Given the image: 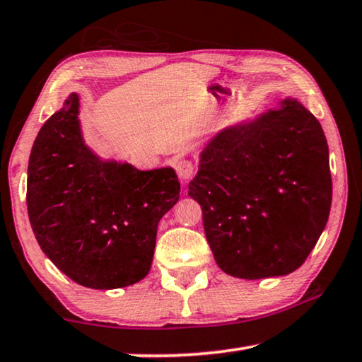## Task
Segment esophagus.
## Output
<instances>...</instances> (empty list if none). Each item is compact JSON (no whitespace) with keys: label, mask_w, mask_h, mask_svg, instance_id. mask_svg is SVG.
<instances>
[{"label":"esophagus","mask_w":362,"mask_h":362,"mask_svg":"<svg viewBox=\"0 0 362 362\" xmlns=\"http://www.w3.org/2000/svg\"><path fill=\"white\" fill-rule=\"evenodd\" d=\"M194 170H196L194 164H193V161H189V159H179V161L175 163V173H177V175H179V179H182V180L192 179Z\"/></svg>","instance_id":"34e87169"}]
</instances>
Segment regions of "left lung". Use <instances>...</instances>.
I'll use <instances>...</instances> for the list:
<instances>
[{"label":"left lung","mask_w":362,"mask_h":362,"mask_svg":"<svg viewBox=\"0 0 362 362\" xmlns=\"http://www.w3.org/2000/svg\"><path fill=\"white\" fill-rule=\"evenodd\" d=\"M188 194L203 207L217 265L243 279L284 276L303 265L332 203L322 127L297 100L230 127L201 155Z\"/></svg>","instance_id":"left-lung-1"}]
</instances>
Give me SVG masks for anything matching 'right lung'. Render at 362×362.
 Wrapping results in <instances>:
<instances>
[{"mask_svg": "<svg viewBox=\"0 0 362 362\" xmlns=\"http://www.w3.org/2000/svg\"><path fill=\"white\" fill-rule=\"evenodd\" d=\"M71 94L41 127L28 159L27 209L60 272L90 289H118L150 272L161 217L179 201L170 168L103 163L84 145Z\"/></svg>", "mask_w": 362, "mask_h": 362, "instance_id": "right-lung-1", "label": "right lung"}]
</instances>
